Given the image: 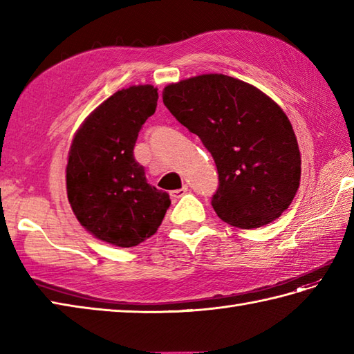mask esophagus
Segmentation results:
<instances>
[{
    "mask_svg": "<svg viewBox=\"0 0 354 354\" xmlns=\"http://www.w3.org/2000/svg\"><path fill=\"white\" fill-rule=\"evenodd\" d=\"M187 192H189V187L184 185L183 189H178V190L170 192V196H171L173 199H179V198H183Z\"/></svg>",
    "mask_w": 354,
    "mask_h": 354,
    "instance_id": "obj_1",
    "label": "esophagus"
}]
</instances>
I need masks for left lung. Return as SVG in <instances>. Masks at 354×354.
Segmentation results:
<instances>
[{"mask_svg":"<svg viewBox=\"0 0 354 354\" xmlns=\"http://www.w3.org/2000/svg\"><path fill=\"white\" fill-rule=\"evenodd\" d=\"M162 102L212 153L219 189L212 205L223 222L260 228L292 204L301 156L288 115L243 80L202 74L164 88Z\"/></svg>","mask_w":354,"mask_h":354,"instance_id":"1","label":"left lung"}]
</instances>
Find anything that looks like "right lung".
<instances>
[{
  "instance_id": "1",
  "label": "right lung",
  "mask_w": 354,
  "mask_h": 354,
  "mask_svg": "<svg viewBox=\"0 0 354 354\" xmlns=\"http://www.w3.org/2000/svg\"><path fill=\"white\" fill-rule=\"evenodd\" d=\"M158 89L133 85L99 104L74 135L66 164V194L88 232L120 248L152 237L170 207L165 192L147 184L133 146L153 114Z\"/></svg>"
}]
</instances>
